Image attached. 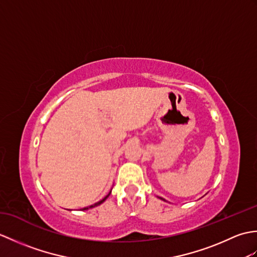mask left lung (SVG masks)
I'll return each mask as SVG.
<instances>
[{"instance_id": "obj_1", "label": "left lung", "mask_w": 257, "mask_h": 257, "mask_svg": "<svg viewBox=\"0 0 257 257\" xmlns=\"http://www.w3.org/2000/svg\"><path fill=\"white\" fill-rule=\"evenodd\" d=\"M158 198H159V199H161V200H163V201H166L165 199H162V198H160V196H158Z\"/></svg>"}]
</instances>
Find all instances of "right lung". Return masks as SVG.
Returning a JSON list of instances; mask_svg holds the SVG:
<instances>
[{
    "mask_svg": "<svg viewBox=\"0 0 257 257\" xmlns=\"http://www.w3.org/2000/svg\"><path fill=\"white\" fill-rule=\"evenodd\" d=\"M110 193H111V190H110V192H109L106 196H105V198H103L102 200H100V201H98V202H96V203H94V204H91V205H89V206H86V207H84V209H81V210H89V209H92V207H95V206H98V205H100L101 203H103V202H105L106 201V199L108 198V196L109 195H110Z\"/></svg>",
    "mask_w": 257,
    "mask_h": 257,
    "instance_id": "add662e5",
    "label": "right lung"
}]
</instances>
